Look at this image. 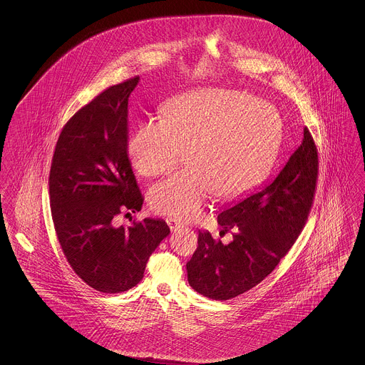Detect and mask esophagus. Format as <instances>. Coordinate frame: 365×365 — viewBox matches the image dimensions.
I'll list each match as a JSON object with an SVG mask.
<instances>
[{
    "label": "esophagus",
    "instance_id": "obj_1",
    "mask_svg": "<svg viewBox=\"0 0 365 365\" xmlns=\"http://www.w3.org/2000/svg\"><path fill=\"white\" fill-rule=\"evenodd\" d=\"M167 225H168V227L171 228V231H176V230H179V228H182L183 227V225L180 223V222H178V220H175V219H167Z\"/></svg>",
    "mask_w": 365,
    "mask_h": 365
}]
</instances>
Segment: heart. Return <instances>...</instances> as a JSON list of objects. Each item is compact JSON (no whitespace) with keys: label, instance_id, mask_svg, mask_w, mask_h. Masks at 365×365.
<instances>
[{"label":"heart","instance_id":"b5f03b06","mask_svg":"<svg viewBox=\"0 0 365 365\" xmlns=\"http://www.w3.org/2000/svg\"><path fill=\"white\" fill-rule=\"evenodd\" d=\"M282 124L272 105L241 91L207 88L179 96L163 118L139 122L127 153L142 176L167 174L186 152L189 168L149 191L150 207L182 220L197 219L209 198H242L274 168Z\"/></svg>","mask_w":365,"mask_h":365}]
</instances>
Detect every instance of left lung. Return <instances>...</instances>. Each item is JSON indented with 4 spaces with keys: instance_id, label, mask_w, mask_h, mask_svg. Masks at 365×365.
Instances as JSON below:
<instances>
[{
    "instance_id": "8db88e82",
    "label": "left lung",
    "mask_w": 365,
    "mask_h": 365,
    "mask_svg": "<svg viewBox=\"0 0 365 365\" xmlns=\"http://www.w3.org/2000/svg\"><path fill=\"white\" fill-rule=\"evenodd\" d=\"M319 158L309 130L279 174L219 216L222 235L198 234V247L186 264L191 287L212 299H231L267 278L294 245L308 220L317 182Z\"/></svg>"
}]
</instances>
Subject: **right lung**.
<instances>
[{"label":"right lung","mask_w":365,"mask_h":365,"mask_svg":"<svg viewBox=\"0 0 365 365\" xmlns=\"http://www.w3.org/2000/svg\"><path fill=\"white\" fill-rule=\"evenodd\" d=\"M139 78L108 87L81 108L57 139L49 175L54 230L75 274L101 293H122L143 278L170 227L143 219L118 227L143 204L127 155L128 97Z\"/></svg>","instance_id":"obj_1"}]
</instances>
